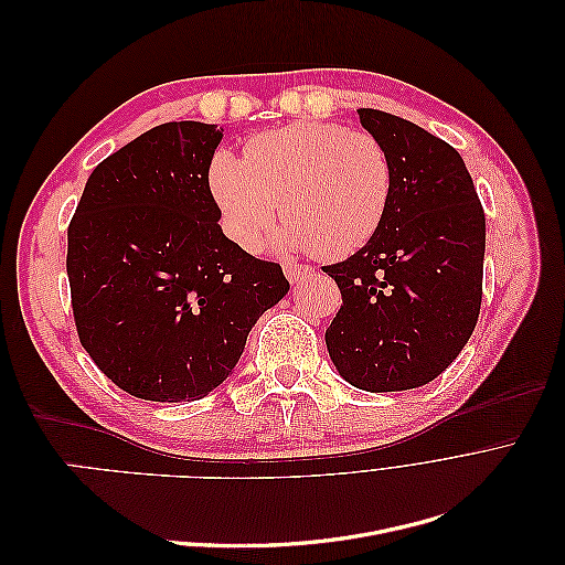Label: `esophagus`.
<instances>
[{
    "instance_id": "esophagus-1",
    "label": "esophagus",
    "mask_w": 565,
    "mask_h": 565,
    "mask_svg": "<svg viewBox=\"0 0 565 565\" xmlns=\"http://www.w3.org/2000/svg\"><path fill=\"white\" fill-rule=\"evenodd\" d=\"M282 270H285V276H287L289 282H299L301 278L311 276V268L309 266H299V264H285Z\"/></svg>"
}]
</instances>
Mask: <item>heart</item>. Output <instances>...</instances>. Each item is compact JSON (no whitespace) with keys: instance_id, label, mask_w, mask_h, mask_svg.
I'll return each instance as SVG.
<instances>
[{"instance_id":"b5f03b06","label":"heart","mask_w":565,"mask_h":565,"mask_svg":"<svg viewBox=\"0 0 565 565\" xmlns=\"http://www.w3.org/2000/svg\"><path fill=\"white\" fill-rule=\"evenodd\" d=\"M210 191L221 226L245 252H259L278 214L287 226L278 245L347 256L382 226L391 160L367 131L295 122L256 136L245 158L218 150L210 162Z\"/></svg>"}]
</instances>
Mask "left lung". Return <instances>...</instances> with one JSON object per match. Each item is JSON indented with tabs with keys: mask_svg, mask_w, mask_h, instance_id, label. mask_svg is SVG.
Listing matches in <instances>:
<instances>
[{
	"mask_svg": "<svg viewBox=\"0 0 565 565\" xmlns=\"http://www.w3.org/2000/svg\"><path fill=\"white\" fill-rule=\"evenodd\" d=\"M358 115L386 150L393 188L367 245L322 268L344 299L324 344L355 388L407 391L436 380L476 328L486 214L450 143L384 110Z\"/></svg>",
	"mask_w": 565,
	"mask_h": 565,
	"instance_id": "left-lung-1",
	"label": "left lung"
}]
</instances>
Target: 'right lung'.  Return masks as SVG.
Segmentation results:
<instances>
[{
	"mask_svg": "<svg viewBox=\"0 0 565 565\" xmlns=\"http://www.w3.org/2000/svg\"><path fill=\"white\" fill-rule=\"evenodd\" d=\"M224 129L152 127L100 162L67 228L82 347L136 398L200 401L241 361L289 282L224 235L210 162Z\"/></svg>",
	"mask_w": 565,
	"mask_h": 565,
	"instance_id": "1",
	"label": "right lung"
}]
</instances>
